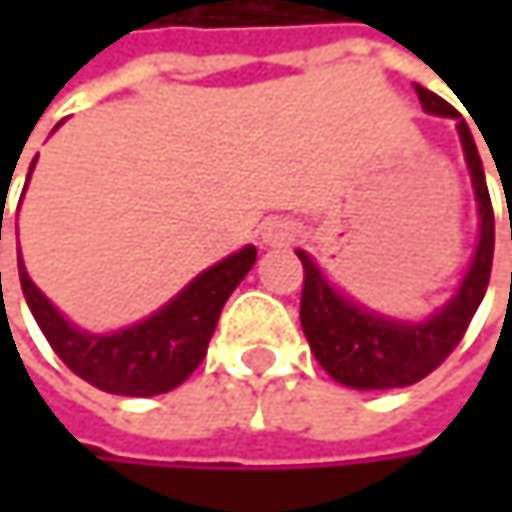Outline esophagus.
Listing matches in <instances>:
<instances>
[{
    "label": "esophagus",
    "instance_id": "esophagus-1",
    "mask_svg": "<svg viewBox=\"0 0 512 512\" xmlns=\"http://www.w3.org/2000/svg\"><path fill=\"white\" fill-rule=\"evenodd\" d=\"M296 234H299L296 222L281 219V216L266 219V222H263V228H260V240H263L266 246H287V243H293V240H296Z\"/></svg>",
    "mask_w": 512,
    "mask_h": 512
}]
</instances>
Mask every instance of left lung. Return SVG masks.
I'll use <instances>...</instances> for the list:
<instances>
[{
	"label": "left lung",
	"mask_w": 512,
	"mask_h": 512,
	"mask_svg": "<svg viewBox=\"0 0 512 512\" xmlns=\"http://www.w3.org/2000/svg\"><path fill=\"white\" fill-rule=\"evenodd\" d=\"M415 91L427 112L460 121L457 130H460L462 151H465V162H468L474 195H477V210H480V243H477L474 260L462 278L457 296L424 323H400V320H388V317L358 308L323 278L320 266L311 257L305 252H296L305 269L299 320L311 344V353L335 382L361 388V391L403 388L433 373L462 341L477 305L483 302L489 272H492L495 216H492V201H489V189L483 177V162L471 139V130L448 100H442L439 94L421 85H415Z\"/></svg>",
	"instance_id": "1"
}]
</instances>
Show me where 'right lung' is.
Returning a JSON list of instances; mask_svg holds the SVG:
<instances>
[{
  "label": "right lung",
  "mask_w": 512,
  "mask_h": 512,
  "mask_svg": "<svg viewBox=\"0 0 512 512\" xmlns=\"http://www.w3.org/2000/svg\"><path fill=\"white\" fill-rule=\"evenodd\" d=\"M255 257V246H246L237 255L219 260L216 266L204 269L195 281H189L154 317L115 335H88L70 326L52 308L50 299L32 284L20 252L17 266L23 296L55 356L100 391L124 397H154L186 382L192 370L204 361L219 314L228 296L255 266Z\"/></svg>",
  "instance_id": "right-lung-1"
}]
</instances>
